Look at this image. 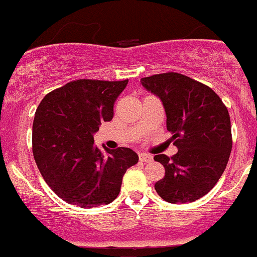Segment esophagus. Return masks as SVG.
Instances as JSON below:
<instances>
[{"label":"esophagus","instance_id":"1","mask_svg":"<svg viewBox=\"0 0 257 257\" xmlns=\"http://www.w3.org/2000/svg\"><path fill=\"white\" fill-rule=\"evenodd\" d=\"M139 159L141 162H151L152 161V156L149 154H145V152H141L139 155Z\"/></svg>","mask_w":257,"mask_h":257}]
</instances>
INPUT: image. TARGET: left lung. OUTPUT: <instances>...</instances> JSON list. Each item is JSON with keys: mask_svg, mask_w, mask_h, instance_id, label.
<instances>
[{"mask_svg": "<svg viewBox=\"0 0 257 257\" xmlns=\"http://www.w3.org/2000/svg\"><path fill=\"white\" fill-rule=\"evenodd\" d=\"M141 83L161 100L166 127L179 150L171 159L154 157L165 167L155 190L170 204L196 201L215 186L227 165L232 147L227 108L209 86L181 73H159Z\"/></svg>", "mask_w": 257, "mask_h": 257, "instance_id": "8db88e82", "label": "left lung"}]
</instances>
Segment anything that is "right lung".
Returning <instances> with one entry per match:
<instances>
[{"mask_svg":"<svg viewBox=\"0 0 257 257\" xmlns=\"http://www.w3.org/2000/svg\"><path fill=\"white\" fill-rule=\"evenodd\" d=\"M128 80H76L46 95L32 126V152L46 184L82 209L118 196L122 177L139 156L128 147L101 152L93 135L113 117V103Z\"/></svg>","mask_w":257,"mask_h":257,"instance_id":"add662e5","label":"right lung"}]
</instances>
